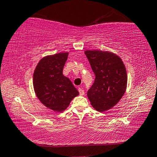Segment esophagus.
Here are the masks:
<instances>
[{
	"instance_id": "esophagus-1",
	"label": "esophagus",
	"mask_w": 157,
	"mask_h": 157,
	"mask_svg": "<svg viewBox=\"0 0 157 157\" xmlns=\"http://www.w3.org/2000/svg\"><path fill=\"white\" fill-rule=\"evenodd\" d=\"M78 91L80 95H84V94H85V92H84V90L82 88H78Z\"/></svg>"
}]
</instances>
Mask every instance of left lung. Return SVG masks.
<instances>
[{"mask_svg":"<svg viewBox=\"0 0 157 157\" xmlns=\"http://www.w3.org/2000/svg\"><path fill=\"white\" fill-rule=\"evenodd\" d=\"M95 79L88 90L87 97L92 107L99 112L113 107L127 89V75L122 59L113 52L86 50Z\"/></svg>","mask_w":157,"mask_h":157,"instance_id":"left-lung-1","label":"left lung"}]
</instances>
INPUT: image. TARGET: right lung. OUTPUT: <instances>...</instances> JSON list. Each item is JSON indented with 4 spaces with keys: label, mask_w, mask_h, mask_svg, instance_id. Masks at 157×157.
<instances>
[{
    "label": "right lung",
    "mask_w": 157,
    "mask_h": 157,
    "mask_svg": "<svg viewBox=\"0 0 157 157\" xmlns=\"http://www.w3.org/2000/svg\"><path fill=\"white\" fill-rule=\"evenodd\" d=\"M68 52H59L42 58L33 73V87L37 98L45 107L57 112L67 109L79 94L63 70Z\"/></svg>",
    "instance_id": "right-lung-1"
}]
</instances>
